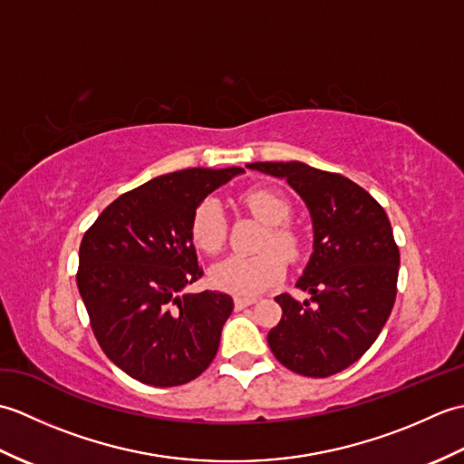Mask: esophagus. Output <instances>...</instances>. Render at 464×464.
<instances>
[{
    "instance_id": "obj_1",
    "label": "esophagus",
    "mask_w": 464,
    "mask_h": 464,
    "mask_svg": "<svg viewBox=\"0 0 464 464\" xmlns=\"http://www.w3.org/2000/svg\"><path fill=\"white\" fill-rule=\"evenodd\" d=\"M255 299L253 297H235V309H245L249 307V304H253Z\"/></svg>"
}]
</instances>
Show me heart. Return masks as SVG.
Segmentation results:
<instances>
[{"label": "heart", "instance_id": "obj_1", "mask_svg": "<svg viewBox=\"0 0 464 464\" xmlns=\"http://www.w3.org/2000/svg\"><path fill=\"white\" fill-rule=\"evenodd\" d=\"M241 203L249 213L267 225V235L261 241V249H267L253 257L233 255L213 265L209 281L215 289L237 295V297H255L271 285L283 279L285 259H295L301 249V237L285 221L291 217V203L273 189H249L241 195ZM191 241L197 249L217 253L225 241V217L221 203L207 197L195 207L189 225Z\"/></svg>", "mask_w": 464, "mask_h": 464}]
</instances>
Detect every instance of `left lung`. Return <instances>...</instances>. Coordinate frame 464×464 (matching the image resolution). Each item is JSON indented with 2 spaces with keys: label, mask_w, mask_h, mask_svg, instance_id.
<instances>
[{
  "label": "left lung",
  "mask_w": 464,
  "mask_h": 464,
  "mask_svg": "<svg viewBox=\"0 0 464 464\" xmlns=\"http://www.w3.org/2000/svg\"><path fill=\"white\" fill-rule=\"evenodd\" d=\"M247 167L287 181L313 223V253L297 281L311 297H275L283 317L267 334L269 347L293 372L331 377L362 357L395 304L401 259L389 217L339 173L301 161Z\"/></svg>",
  "instance_id": "obj_1"
}]
</instances>
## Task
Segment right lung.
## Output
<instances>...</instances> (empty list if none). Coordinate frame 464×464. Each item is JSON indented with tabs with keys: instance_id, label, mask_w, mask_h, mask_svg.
Returning a JSON list of instances; mask_svg holds the SVG:
<instances>
[{
	"instance_id": "obj_1",
	"label": "right lung",
	"mask_w": 464,
	"mask_h": 464,
	"mask_svg": "<svg viewBox=\"0 0 464 464\" xmlns=\"http://www.w3.org/2000/svg\"><path fill=\"white\" fill-rule=\"evenodd\" d=\"M241 173L160 175L117 197L83 235L77 289L97 343L135 381L177 387L215 359L233 299L185 291L203 275L189 225L195 207Z\"/></svg>"
}]
</instances>
